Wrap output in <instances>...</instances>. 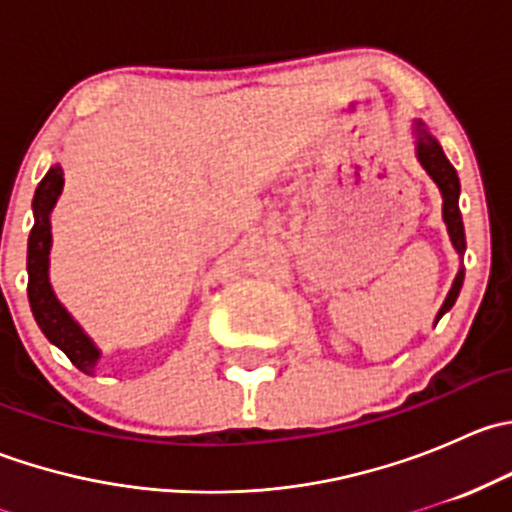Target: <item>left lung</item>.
I'll use <instances>...</instances> for the list:
<instances>
[{
  "label": "left lung",
  "mask_w": 512,
  "mask_h": 512,
  "mask_svg": "<svg viewBox=\"0 0 512 512\" xmlns=\"http://www.w3.org/2000/svg\"><path fill=\"white\" fill-rule=\"evenodd\" d=\"M418 160H421L423 168L428 170V175H431L433 180L438 183V188H441L443 193V220H446L448 225V235H451L453 240V247H456L458 252L466 250V232H463V220H461V210H458V195H461V183H458V175H456V168H453L451 163H448V158L443 156L441 146H438L436 141H433L431 136H428L426 131H423V126L418 123ZM461 285H463V270L458 272L456 282H453L451 292H448L446 302H443L441 312H438V319L443 317V314L448 312V309L456 304L458 299V292H461Z\"/></svg>",
  "instance_id": "obj_1"
}]
</instances>
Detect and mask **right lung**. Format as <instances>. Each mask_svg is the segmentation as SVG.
I'll use <instances>...</instances> for the list:
<instances>
[{"instance_id": "right-lung-1", "label": "right lung", "mask_w": 512, "mask_h": 512, "mask_svg": "<svg viewBox=\"0 0 512 512\" xmlns=\"http://www.w3.org/2000/svg\"><path fill=\"white\" fill-rule=\"evenodd\" d=\"M61 185H64V175H61L59 165L49 170L44 175V180L39 183L34 193V227L29 232V252H27V270H29V304H32V312L39 329L44 332V337L51 344L61 349L71 359V364L76 366L84 374L94 371V364L98 359V349L91 344V339L86 337L79 329V324L69 317L64 307L59 304V299L54 297L49 285V247H51V225H49V213L54 208L56 198L61 193Z\"/></svg>"}]
</instances>
